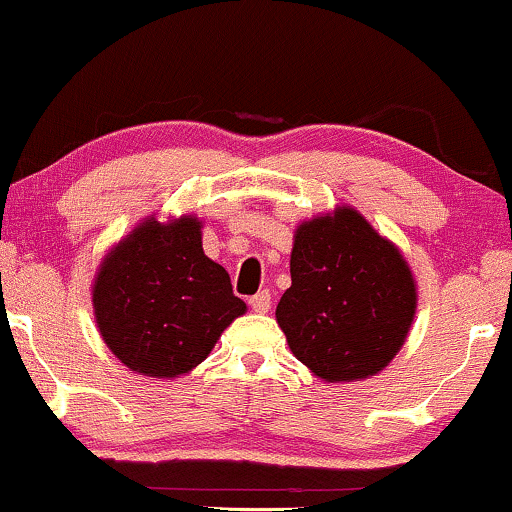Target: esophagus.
Instances as JSON below:
<instances>
[{
    "mask_svg": "<svg viewBox=\"0 0 512 512\" xmlns=\"http://www.w3.org/2000/svg\"><path fill=\"white\" fill-rule=\"evenodd\" d=\"M249 307L254 312H258V314H265L272 307V296H270V291H258L256 296H251L249 298Z\"/></svg>",
    "mask_w": 512,
    "mask_h": 512,
    "instance_id": "1",
    "label": "esophagus"
}]
</instances>
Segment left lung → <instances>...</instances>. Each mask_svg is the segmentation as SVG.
I'll list each match as a JSON object with an SVG mask.
<instances>
[{"mask_svg":"<svg viewBox=\"0 0 512 512\" xmlns=\"http://www.w3.org/2000/svg\"><path fill=\"white\" fill-rule=\"evenodd\" d=\"M415 307V279L401 251L356 209L296 230L291 286L275 314L291 352L321 380L380 373L403 347Z\"/></svg>","mask_w":512,"mask_h":512,"instance_id":"1","label":"left lung"}]
</instances>
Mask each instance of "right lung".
<instances>
[{
	"label": "right lung",
	"instance_id": "obj_1",
	"mask_svg": "<svg viewBox=\"0 0 512 512\" xmlns=\"http://www.w3.org/2000/svg\"><path fill=\"white\" fill-rule=\"evenodd\" d=\"M93 305L107 347L149 377L188 373L247 310L202 251L193 216L167 226L149 219L118 242L95 277Z\"/></svg>",
	"mask_w": 512,
	"mask_h": 512
}]
</instances>
